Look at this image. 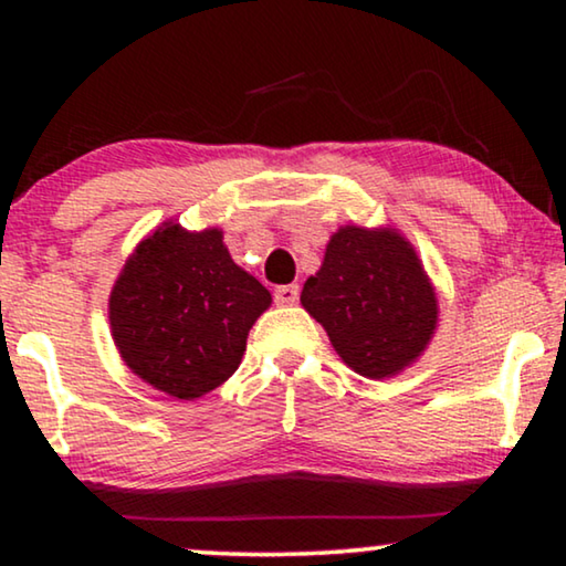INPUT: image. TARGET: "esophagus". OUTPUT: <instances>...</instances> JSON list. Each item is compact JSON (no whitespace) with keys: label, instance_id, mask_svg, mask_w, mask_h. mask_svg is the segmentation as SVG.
<instances>
[{"label":"esophagus","instance_id":"1","mask_svg":"<svg viewBox=\"0 0 566 566\" xmlns=\"http://www.w3.org/2000/svg\"><path fill=\"white\" fill-rule=\"evenodd\" d=\"M298 301V285L289 283V285H277L275 289V304L281 306H293Z\"/></svg>","mask_w":566,"mask_h":566}]
</instances>
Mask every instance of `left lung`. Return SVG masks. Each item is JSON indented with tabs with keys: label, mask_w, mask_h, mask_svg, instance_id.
Wrapping results in <instances>:
<instances>
[{
	"label": "left lung",
	"mask_w": 566,
	"mask_h": 566,
	"mask_svg": "<svg viewBox=\"0 0 566 566\" xmlns=\"http://www.w3.org/2000/svg\"><path fill=\"white\" fill-rule=\"evenodd\" d=\"M301 306L355 374L384 381L415 366L438 329V293L415 244L391 227L345 223L329 237Z\"/></svg>",
	"instance_id": "left-lung-1"
}]
</instances>
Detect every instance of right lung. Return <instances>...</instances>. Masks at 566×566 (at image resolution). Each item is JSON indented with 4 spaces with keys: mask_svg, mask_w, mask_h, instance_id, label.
<instances>
[{
    "mask_svg": "<svg viewBox=\"0 0 566 566\" xmlns=\"http://www.w3.org/2000/svg\"><path fill=\"white\" fill-rule=\"evenodd\" d=\"M273 296L231 260L223 231L165 221L120 268L107 301L120 358L144 384L200 399L234 374Z\"/></svg>",
    "mask_w": 566,
    "mask_h": 566,
    "instance_id": "1",
    "label": "right lung"
}]
</instances>
